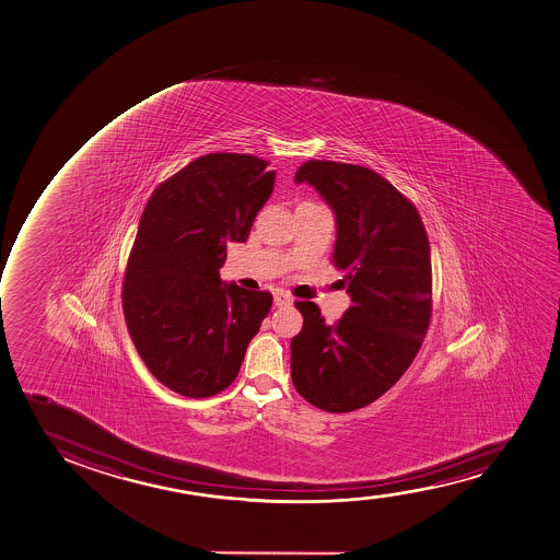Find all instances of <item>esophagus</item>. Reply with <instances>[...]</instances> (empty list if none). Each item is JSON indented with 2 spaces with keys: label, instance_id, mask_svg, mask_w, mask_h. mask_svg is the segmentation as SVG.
Listing matches in <instances>:
<instances>
[{
  "label": "esophagus",
  "instance_id": "1",
  "mask_svg": "<svg viewBox=\"0 0 560 560\" xmlns=\"http://www.w3.org/2000/svg\"><path fill=\"white\" fill-rule=\"evenodd\" d=\"M273 303H276L277 307H287V305L292 303V298L281 290V292H276V294H273Z\"/></svg>",
  "mask_w": 560,
  "mask_h": 560
}]
</instances>
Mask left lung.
<instances>
[{"instance_id": "obj_1", "label": "left lung", "mask_w": 560, "mask_h": 560, "mask_svg": "<svg viewBox=\"0 0 560 560\" xmlns=\"http://www.w3.org/2000/svg\"><path fill=\"white\" fill-rule=\"evenodd\" d=\"M334 210V262L352 300L337 324L298 302L303 327L290 342L300 395L329 413L365 408L408 371L432 313V265L417 208L361 165L311 160L295 173Z\"/></svg>"}]
</instances>
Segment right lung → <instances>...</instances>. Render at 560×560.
<instances>
[{
	"instance_id": "obj_1",
	"label": "right lung",
	"mask_w": 560,
	"mask_h": 560,
	"mask_svg": "<svg viewBox=\"0 0 560 560\" xmlns=\"http://www.w3.org/2000/svg\"><path fill=\"white\" fill-rule=\"evenodd\" d=\"M276 171L252 154L197 158L147 202L126 266V327L158 382L188 398L233 384L271 308L270 292L221 281L226 244L245 242Z\"/></svg>"
}]
</instances>
